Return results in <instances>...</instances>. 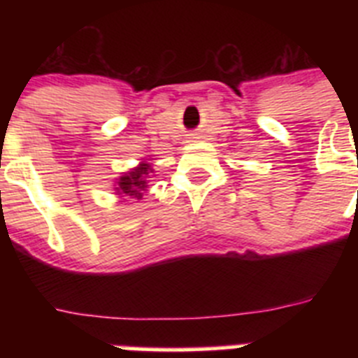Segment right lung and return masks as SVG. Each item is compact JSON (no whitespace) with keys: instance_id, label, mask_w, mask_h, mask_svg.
Wrapping results in <instances>:
<instances>
[{"instance_id":"add662e5","label":"right lung","mask_w":358,"mask_h":358,"mask_svg":"<svg viewBox=\"0 0 358 358\" xmlns=\"http://www.w3.org/2000/svg\"><path fill=\"white\" fill-rule=\"evenodd\" d=\"M152 172V166L147 161H141L136 169H132L131 172H125L123 176L118 177L116 181V194L120 197H132L136 201L143 199V192L147 189V177Z\"/></svg>"}]
</instances>
